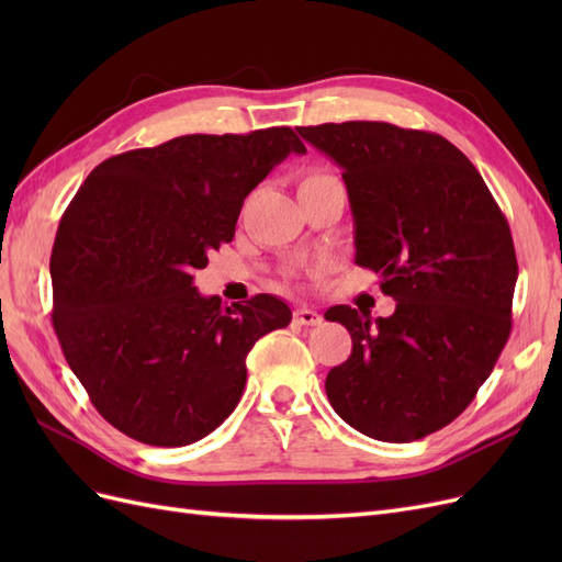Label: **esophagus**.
Segmentation results:
<instances>
[{
  "mask_svg": "<svg viewBox=\"0 0 562 562\" xmlns=\"http://www.w3.org/2000/svg\"><path fill=\"white\" fill-rule=\"evenodd\" d=\"M293 321L297 323V326H316V323H321V314H316L310 307H297L293 312Z\"/></svg>",
  "mask_w": 562,
  "mask_h": 562,
  "instance_id": "34e87169",
  "label": "esophagus"
}]
</instances>
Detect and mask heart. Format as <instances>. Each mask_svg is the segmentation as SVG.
<instances>
[{
	"instance_id": "b5f03b06",
	"label": "heart",
	"mask_w": 562,
	"mask_h": 562,
	"mask_svg": "<svg viewBox=\"0 0 562 562\" xmlns=\"http://www.w3.org/2000/svg\"><path fill=\"white\" fill-rule=\"evenodd\" d=\"M323 178H333V176H330V173H323V171H310V173H304V178L300 180V184L314 182V180H323Z\"/></svg>"
}]
</instances>
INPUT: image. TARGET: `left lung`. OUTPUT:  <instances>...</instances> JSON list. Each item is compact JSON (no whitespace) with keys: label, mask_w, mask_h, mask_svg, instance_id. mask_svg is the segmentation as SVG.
Masks as SVG:
<instances>
[{"label":"left lung","mask_w":562,"mask_h":562,"mask_svg":"<svg viewBox=\"0 0 562 562\" xmlns=\"http://www.w3.org/2000/svg\"><path fill=\"white\" fill-rule=\"evenodd\" d=\"M342 168L356 265L382 274L396 312H326L351 356L326 378L349 427L411 443L467 411L512 335V229L475 166L443 135L384 122L300 126Z\"/></svg>","instance_id":"obj_1"}]
</instances>
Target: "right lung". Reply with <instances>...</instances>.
Here are the masks:
<instances>
[{
	"label": "right lung",
	"mask_w": 562,
	"mask_h": 562,
	"mask_svg": "<svg viewBox=\"0 0 562 562\" xmlns=\"http://www.w3.org/2000/svg\"><path fill=\"white\" fill-rule=\"evenodd\" d=\"M291 151L293 128L180 135L95 166L50 250L54 328L77 380L114 429L178 448L239 403L246 356L293 314L274 295L223 307L194 271L234 239L244 199Z\"/></svg>",
	"instance_id": "1"
}]
</instances>
